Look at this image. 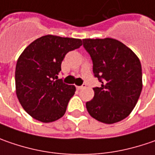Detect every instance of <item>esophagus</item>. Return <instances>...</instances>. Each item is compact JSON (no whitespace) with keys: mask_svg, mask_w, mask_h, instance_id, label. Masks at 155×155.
I'll list each match as a JSON object with an SVG mask.
<instances>
[{"mask_svg":"<svg viewBox=\"0 0 155 155\" xmlns=\"http://www.w3.org/2000/svg\"><path fill=\"white\" fill-rule=\"evenodd\" d=\"M85 87H86V85L85 84L81 85V86H76V88H77L78 90H81V89H83Z\"/></svg>","mask_w":155,"mask_h":155,"instance_id":"obj_1","label":"esophagus"}]
</instances>
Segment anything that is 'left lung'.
<instances>
[{"instance_id":"left-lung-1","label":"left lung","mask_w":155,"mask_h":155,"mask_svg":"<svg viewBox=\"0 0 155 155\" xmlns=\"http://www.w3.org/2000/svg\"><path fill=\"white\" fill-rule=\"evenodd\" d=\"M90 54L93 72L100 87L86 103L91 116L101 122L113 124L127 118L138 101L142 89V72L139 58L115 39H83Z\"/></svg>"}]
</instances>
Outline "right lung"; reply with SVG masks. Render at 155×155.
Masks as SVG:
<instances>
[{
	"label": "right lung",
	"instance_id": "obj_1",
	"mask_svg": "<svg viewBox=\"0 0 155 155\" xmlns=\"http://www.w3.org/2000/svg\"><path fill=\"white\" fill-rule=\"evenodd\" d=\"M82 45L80 39L45 35L29 44L15 68L16 95L24 110L41 122L64 115L75 87L58 79L61 61L69 51Z\"/></svg>",
	"mask_w": 155,
	"mask_h": 155
}]
</instances>
